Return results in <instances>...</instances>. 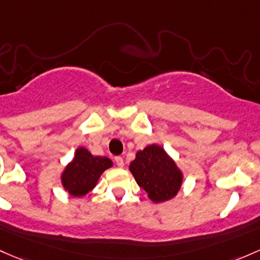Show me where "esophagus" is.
I'll return each instance as SVG.
<instances>
[{
  "label": "esophagus",
  "mask_w": 260,
  "mask_h": 260,
  "mask_svg": "<svg viewBox=\"0 0 260 260\" xmlns=\"http://www.w3.org/2000/svg\"><path fill=\"white\" fill-rule=\"evenodd\" d=\"M114 160H116L117 166L121 167V168H122L123 166H124V160H123V158H122V157H116V158H114Z\"/></svg>",
  "instance_id": "obj_1"
}]
</instances>
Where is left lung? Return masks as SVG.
<instances>
[{
  "label": "left lung",
  "mask_w": 260,
  "mask_h": 260,
  "mask_svg": "<svg viewBox=\"0 0 260 260\" xmlns=\"http://www.w3.org/2000/svg\"><path fill=\"white\" fill-rule=\"evenodd\" d=\"M131 173L139 187L154 203H160L177 196L182 187L183 174L176 162L157 144L138 151L129 165Z\"/></svg>",
  "instance_id": "left-lung-1"
}]
</instances>
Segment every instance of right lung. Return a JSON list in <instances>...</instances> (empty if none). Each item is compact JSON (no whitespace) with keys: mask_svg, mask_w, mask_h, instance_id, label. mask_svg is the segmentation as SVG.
<instances>
[{"mask_svg":"<svg viewBox=\"0 0 260 260\" xmlns=\"http://www.w3.org/2000/svg\"><path fill=\"white\" fill-rule=\"evenodd\" d=\"M112 166L109 158L93 155L88 149L80 147L76 149L72 162L62 172V185L71 196L83 197L93 189L101 174Z\"/></svg>","mask_w":260,"mask_h":260,"instance_id":"obj_1","label":"right lung"}]
</instances>
